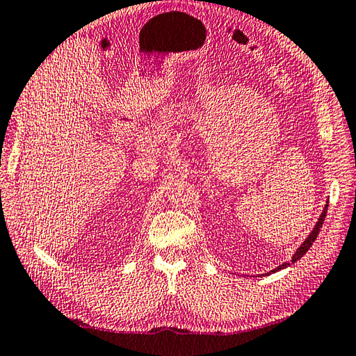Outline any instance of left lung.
<instances>
[{"label":"left lung","mask_w":356,"mask_h":356,"mask_svg":"<svg viewBox=\"0 0 356 356\" xmlns=\"http://www.w3.org/2000/svg\"><path fill=\"white\" fill-rule=\"evenodd\" d=\"M327 207H329V204H327L325 207H324V210H323V213H321V216H319V219H318V222H316V225L313 227V229H312V233L307 236V238H305V241L301 243V245H299V248L296 250L295 252V254L291 256V262H284L282 266H280V267H276L275 270H270L268 273H266L267 276L268 275H271V273H276V271H280V270H284V268H287L290 264H295L296 261H299L301 259V257L309 252L310 250V247L313 245V242H315V239L318 238V234H319V232H321V227H323V224H324V219H325V214H327Z\"/></svg>","instance_id":"1"}]
</instances>
